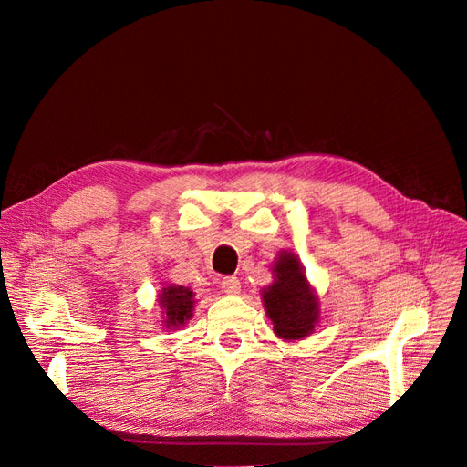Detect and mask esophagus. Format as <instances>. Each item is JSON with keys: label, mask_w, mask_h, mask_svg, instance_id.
<instances>
[{"label": "esophagus", "mask_w": 467, "mask_h": 467, "mask_svg": "<svg viewBox=\"0 0 467 467\" xmlns=\"http://www.w3.org/2000/svg\"><path fill=\"white\" fill-rule=\"evenodd\" d=\"M222 288H224V293L228 295H239L241 293V283L237 277H224L222 279Z\"/></svg>", "instance_id": "obj_1"}]
</instances>
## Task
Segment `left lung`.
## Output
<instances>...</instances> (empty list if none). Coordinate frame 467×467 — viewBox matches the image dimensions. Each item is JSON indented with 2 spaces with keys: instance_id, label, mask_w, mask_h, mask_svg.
Masks as SVG:
<instances>
[{
  "instance_id": "obj_1",
  "label": "left lung",
  "mask_w": 467,
  "mask_h": 467,
  "mask_svg": "<svg viewBox=\"0 0 467 467\" xmlns=\"http://www.w3.org/2000/svg\"><path fill=\"white\" fill-rule=\"evenodd\" d=\"M274 281L260 291L265 316L275 337L285 342L304 340L319 323V296L307 281L298 254L281 251L272 265Z\"/></svg>"
}]
</instances>
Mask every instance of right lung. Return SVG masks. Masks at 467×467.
Here are the masks:
<instances>
[{
    "instance_id": "add662e5",
    "label": "right lung",
    "mask_w": 467,
    "mask_h": 467,
    "mask_svg": "<svg viewBox=\"0 0 467 467\" xmlns=\"http://www.w3.org/2000/svg\"><path fill=\"white\" fill-rule=\"evenodd\" d=\"M158 302L161 307V325L169 330H179L193 317L195 293L190 286L165 285L158 295Z\"/></svg>"
}]
</instances>
